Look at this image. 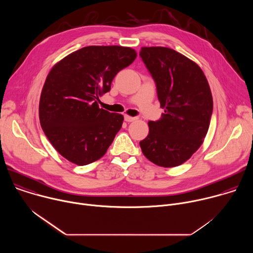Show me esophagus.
Wrapping results in <instances>:
<instances>
[{"label":"esophagus","instance_id":"obj_1","mask_svg":"<svg viewBox=\"0 0 253 253\" xmlns=\"http://www.w3.org/2000/svg\"><path fill=\"white\" fill-rule=\"evenodd\" d=\"M124 119H125L126 122H132V121H135V120H136L135 117H131V116H129V115H125V116H124Z\"/></svg>","mask_w":253,"mask_h":253}]
</instances>
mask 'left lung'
<instances>
[{"label":"left lung","mask_w":253,"mask_h":253,"mask_svg":"<svg viewBox=\"0 0 253 253\" xmlns=\"http://www.w3.org/2000/svg\"><path fill=\"white\" fill-rule=\"evenodd\" d=\"M140 57L165 109L160 120L148 122L141 150L158 166L181 165L201 146L209 128L213 100L208 81L195 62L173 49L142 47Z\"/></svg>","instance_id":"left-lung-1"}]
</instances>
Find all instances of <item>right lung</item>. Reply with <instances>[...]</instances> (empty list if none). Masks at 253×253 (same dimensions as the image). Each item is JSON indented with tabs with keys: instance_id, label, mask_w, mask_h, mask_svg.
I'll list each match as a JSON object with an SVG mask.
<instances>
[{
	"instance_id": "right-lung-1",
	"label": "right lung",
	"mask_w": 253,
	"mask_h": 253,
	"mask_svg": "<svg viewBox=\"0 0 253 253\" xmlns=\"http://www.w3.org/2000/svg\"><path fill=\"white\" fill-rule=\"evenodd\" d=\"M136 56L129 47L88 46L49 72L40 97V123L53 147L70 162L90 164L112 144L124 117L99 108V97L110 91L116 74Z\"/></svg>"
}]
</instances>
